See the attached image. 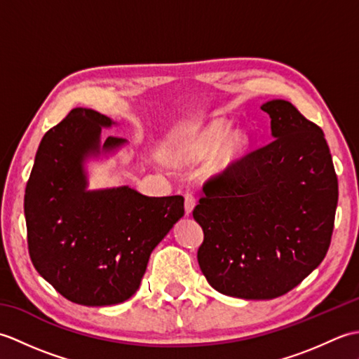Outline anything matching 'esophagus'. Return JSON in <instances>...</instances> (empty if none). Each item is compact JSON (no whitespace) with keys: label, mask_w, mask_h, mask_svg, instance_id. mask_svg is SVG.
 I'll list each match as a JSON object with an SVG mask.
<instances>
[{"label":"esophagus","mask_w":359,"mask_h":359,"mask_svg":"<svg viewBox=\"0 0 359 359\" xmlns=\"http://www.w3.org/2000/svg\"><path fill=\"white\" fill-rule=\"evenodd\" d=\"M194 207H196V197L191 193H187L185 194V212H187V216L191 215Z\"/></svg>","instance_id":"obj_1"}]
</instances>
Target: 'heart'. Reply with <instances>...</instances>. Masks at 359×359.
I'll use <instances>...</instances> for the list:
<instances>
[{"instance_id":"obj_1","label":"heart","mask_w":359,"mask_h":359,"mask_svg":"<svg viewBox=\"0 0 359 359\" xmlns=\"http://www.w3.org/2000/svg\"><path fill=\"white\" fill-rule=\"evenodd\" d=\"M231 126L226 123L224 120H217L215 123H211L207 131L203 133V135L197 142L196 147V156L197 157H203L208 156L211 152H215L216 148L220 144L225 137L230 133ZM247 144V137L242 133H236L233 134L228 142L225 143V147L220 151V166H226L230 165L233 160L241 154V151L245 148Z\"/></svg>"}]
</instances>
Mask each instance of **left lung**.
I'll return each instance as SVG.
<instances>
[{"instance_id": "obj_1", "label": "left lung", "mask_w": 359, "mask_h": 359, "mask_svg": "<svg viewBox=\"0 0 359 359\" xmlns=\"http://www.w3.org/2000/svg\"><path fill=\"white\" fill-rule=\"evenodd\" d=\"M261 109L274 140L205 182L193 211L203 230V276L242 299H273L299 285L327 255L338 205L323 129L285 100Z\"/></svg>"}]
</instances>
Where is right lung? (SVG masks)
Here are the masks:
<instances>
[{"label":"right lung","instance_id":"obj_1","mask_svg":"<svg viewBox=\"0 0 359 359\" xmlns=\"http://www.w3.org/2000/svg\"><path fill=\"white\" fill-rule=\"evenodd\" d=\"M114 121L75 108L38 147L25 193L29 255L36 271L81 306H112L140 285L149 256L184 216V197H148L129 187L89 191L85 160L125 143Z\"/></svg>","mask_w":359,"mask_h":359}]
</instances>
